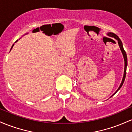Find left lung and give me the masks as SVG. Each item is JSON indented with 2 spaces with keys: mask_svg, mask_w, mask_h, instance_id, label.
Segmentation results:
<instances>
[{
  "mask_svg": "<svg viewBox=\"0 0 132 132\" xmlns=\"http://www.w3.org/2000/svg\"><path fill=\"white\" fill-rule=\"evenodd\" d=\"M108 35L109 36H110L111 37H114V38L116 39L117 40H118V45H119V47L120 48V50H121V53H122L123 54V57H124V61H125V69H124V74H123V79H122V81H121V84H120L119 88H118V89H117V91H116L115 93L113 94V95H112V96H113L114 95L118 92V90L121 88V86H122L124 82V81H125V77H126V74H127V54H126V52L125 51V50H124L123 49V44L122 43H121V40L120 39L119 37L117 36V35H116L115 34H114V33L113 32H108Z\"/></svg>",
  "mask_w": 132,
  "mask_h": 132,
  "instance_id": "8db88e82",
  "label": "left lung"
}]
</instances>
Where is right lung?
<instances>
[{
  "label": "right lung",
  "mask_w": 132,
  "mask_h": 132,
  "mask_svg": "<svg viewBox=\"0 0 132 132\" xmlns=\"http://www.w3.org/2000/svg\"><path fill=\"white\" fill-rule=\"evenodd\" d=\"M17 40H16V42L17 41ZM16 42H15V43H16ZM13 46H14V44H13V45H12V47H11V49H12V47H13Z\"/></svg>",
  "instance_id": "obj_1"
}]
</instances>
